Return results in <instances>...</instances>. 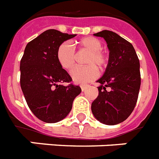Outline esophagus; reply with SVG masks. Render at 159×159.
I'll list each match as a JSON object with an SVG mask.
<instances>
[{"label": "esophagus", "mask_w": 159, "mask_h": 159, "mask_svg": "<svg viewBox=\"0 0 159 159\" xmlns=\"http://www.w3.org/2000/svg\"><path fill=\"white\" fill-rule=\"evenodd\" d=\"M87 87H88L87 85H81V88H82V92H84L85 90L87 88Z\"/></svg>", "instance_id": "1"}]
</instances>
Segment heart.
<instances>
[{"label":"heart","mask_w":159,"mask_h":159,"mask_svg":"<svg viewBox=\"0 0 159 159\" xmlns=\"http://www.w3.org/2000/svg\"><path fill=\"white\" fill-rule=\"evenodd\" d=\"M80 48L89 52L85 63L86 67H77L71 72V76L75 82L85 83L94 80L100 71H104L108 64V55L102 50V43L94 37H86L77 42ZM58 64L63 69L70 70L75 64V52L69 43H61L56 52Z\"/></svg>","instance_id":"heart-1"}]
</instances>
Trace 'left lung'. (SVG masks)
Instances as JSON below:
<instances>
[{"mask_svg":"<svg viewBox=\"0 0 159 159\" xmlns=\"http://www.w3.org/2000/svg\"><path fill=\"white\" fill-rule=\"evenodd\" d=\"M95 36L106 40L108 64L99 82L92 111L100 122L114 125L125 120L135 107L140 88L139 60L133 45L115 32L102 30Z\"/></svg>","mask_w":159,"mask_h":159,"instance_id":"left-lung-1","label":"left lung"}]
</instances>
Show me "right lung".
I'll return each instance as SVG.
<instances>
[{
    "label": "right lung",
    "mask_w": 159,
    "mask_h": 159,
    "mask_svg": "<svg viewBox=\"0 0 159 159\" xmlns=\"http://www.w3.org/2000/svg\"><path fill=\"white\" fill-rule=\"evenodd\" d=\"M75 36L48 30L27 43L20 60V87L27 105L46 123L64 119L82 92L79 86L62 84L72 82V77L56 58L58 46Z\"/></svg>",
    "instance_id": "add662e5"
}]
</instances>
